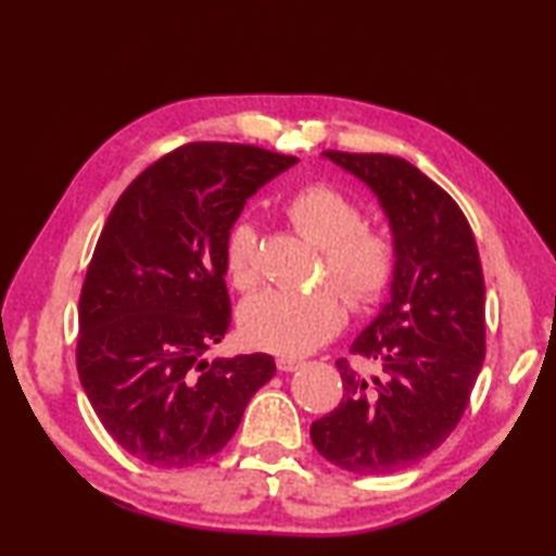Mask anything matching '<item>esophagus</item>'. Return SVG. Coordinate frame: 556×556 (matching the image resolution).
<instances>
[{"label": "esophagus", "instance_id": "obj_1", "mask_svg": "<svg viewBox=\"0 0 556 556\" xmlns=\"http://www.w3.org/2000/svg\"><path fill=\"white\" fill-rule=\"evenodd\" d=\"M301 361H296V357H287V355H281V357H277V368L281 370V372H294V370H299L301 368Z\"/></svg>", "mask_w": 556, "mask_h": 556}]
</instances>
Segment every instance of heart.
I'll return each mask as SVG.
<instances>
[{
  "label": "heart",
  "mask_w": 556,
  "mask_h": 556,
  "mask_svg": "<svg viewBox=\"0 0 556 556\" xmlns=\"http://www.w3.org/2000/svg\"><path fill=\"white\" fill-rule=\"evenodd\" d=\"M299 235L324 250L331 279L353 306H368L390 287L397 250L390 235L363 228V213L333 186H308L287 203ZM225 267L238 289L260 279L257 228L235 220L225 235ZM343 324L341 296L331 287L304 291L265 289L240 306V328L248 343L279 355H304L328 341Z\"/></svg>",
  "instance_id": "heart-1"
}]
</instances>
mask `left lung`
I'll return each mask as SVG.
<instances>
[{
  "mask_svg": "<svg viewBox=\"0 0 556 556\" xmlns=\"http://www.w3.org/2000/svg\"><path fill=\"white\" fill-rule=\"evenodd\" d=\"M324 156L378 199L397 267L390 299L351 345L378 375L338 361L343 400L314 421L312 441L351 473L382 476L429 456L464 417L485 357L481 257L456 201L417 166L390 154Z\"/></svg>",
  "mask_w": 556,
  "mask_h": 556,
  "instance_id": "8db88e82",
  "label": "left lung"
}]
</instances>
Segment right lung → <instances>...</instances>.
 Segmentation results:
<instances>
[{
	"label": "right lung",
	"instance_id": "right-lung-1",
	"mask_svg": "<svg viewBox=\"0 0 556 556\" xmlns=\"http://www.w3.org/2000/svg\"><path fill=\"white\" fill-rule=\"evenodd\" d=\"M299 162L248 144L193 142L139 174L92 252L78 308V375L117 444L142 464L211 458L277 365L215 357L230 326L225 235L248 199Z\"/></svg>",
	"mask_w": 556,
	"mask_h": 556
}]
</instances>
